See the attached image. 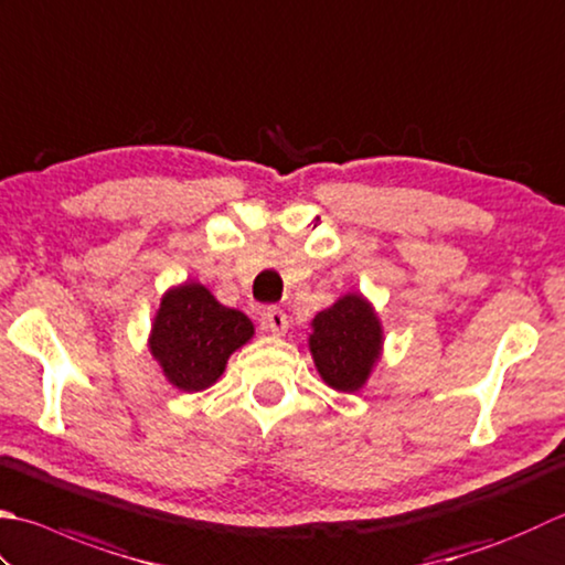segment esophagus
<instances>
[{
  "mask_svg": "<svg viewBox=\"0 0 565 565\" xmlns=\"http://www.w3.org/2000/svg\"><path fill=\"white\" fill-rule=\"evenodd\" d=\"M264 328H267L271 335H284L286 328H289V318H286L281 308H269V311L264 313Z\"/></svg>",
  "mask_w": 565,
  "mask_h": 565,
  "instance_id": "34e87169",
  "label": "esophagus"
}]
</instances>
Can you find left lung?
Masks as SVG:
<instances>
[{"instance_id": "1", "label": "left lung", "mask_w": 565, "mask_h": 565, "mask_svg": "<svg viewBox=\"0 0 565 565\" xmlns=\"http://www.w3.org/2000/svg\"><path fill=\"white\" fill-rule=\"evenodd\" d=\"M308 348L316 370L335 392H360L382 355V323L360 294H345L313 318Z\"/></svg>"}]
</instances>
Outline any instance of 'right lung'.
<instances>
[{
  "label": "right lung",
  "instance_id": "add662e5",
  "mask_svg": "<svg viewBox=\"0 0 565 565\" xmlns=\"http://www.w3.org/2000/svg\"><path fill=\"white\" fill-rule=\"evenodd\" d=\"M254 335L252 320L227 308L203 284L185 281L163 294L149 350L173 386L201 392L215 384L232 352Z\"/></svg>",
  "mask_w": 565,
  "mask_h": 565
}]
</instances>
